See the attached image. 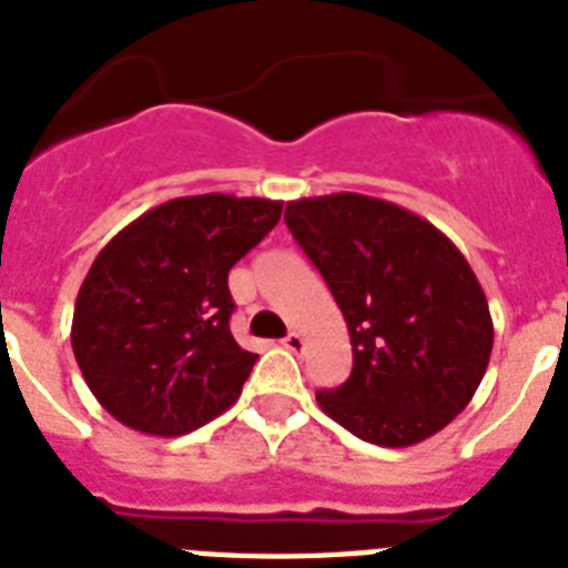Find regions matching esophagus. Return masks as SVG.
I'll list each match as a JSON object with an SVG mask.
<instances>
[{
  "mask_svg": "<svg viewBox=\"0 0 568 568\" xmlns=\"http://www.w3.org/2000/svg\"><path fill=\"white\" fill-rule=\"evenodd\" d=\"M283 346L288 352H303V349H306V337L300 335V332H292V335L283 337Z\"/></svg>",
  "mask_w": 568,
  "mask_h": 568,
  "instance_id": "1",
  "label": "esophagus"
}]
</instances>
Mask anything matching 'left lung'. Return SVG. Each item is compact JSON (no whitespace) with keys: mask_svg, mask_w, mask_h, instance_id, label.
I'll use <instances>...</instances> for the list:
<instances>
[{"mask_svg":"<svg viewBox=\"0 0 568 568\" xmlns=\"http://www.w3.org/2000/svg\"><path fill=\"white\" fill-rule=\"evenodd\" d=\"M285 225L349 328L352 375L317 404L352 436L409 447L474 398L494 321L474 268L427 219L361 193L297 199Z\"/></svg>","mask_w":568,"mask_h":568,"instance_id":"obj_1","label":"left lung"}]
</instances>
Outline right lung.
<instances>
[{
    "label": "right lung",
    "instance_id": "1",
    "mask_svg": "<svg viewBox=\"0 0 568 568\" xmlns=\"http://www.w3.org/2000/svg\"><path fill=\"white\" fill-rule=\"evenodd\" d=\"M280 213L283 202L256 195H181L138 216L94 256L74 303L71 349L109 416L170 438L240 398L256 355L227 326V271Z\"/></svg>",
    "mask_w": 568,
    "mask_h": 568
}]
</instances>
